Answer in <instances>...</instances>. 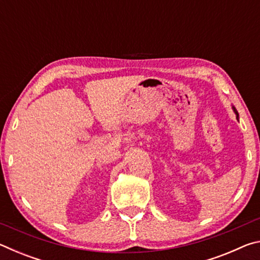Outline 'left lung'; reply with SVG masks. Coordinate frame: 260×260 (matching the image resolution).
I'll list each match as a JSON object with an SVG mask.
<instances>
[{
    "mask_svg": "<svg viewBox=\"0 0 260 260\" xmlns=\"http://www.w3.org/2000/svg\"><path fill=\"white\" fill-rule=\"evenodd\" d=\"M233 111L235 112V114H236V118H237V119H239V112H237V110H236L234 107H233Z\"/></svg>",
    "mask_w": 260,
    "mask_h": 260,
    "instance_id": "obj_1",
    "label": "left lung"
}]
</instances>
